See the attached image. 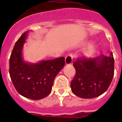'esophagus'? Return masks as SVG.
<instances>
[{"instance_id": "obj_1", "label": "esophagus", "mask_w": 122, "mask_h": 122, "mask_svg": "<svg viewBox=\"0 0 122 122\" xmlns=\"http://www.w3.org/2000/svg\"><path fill=\"white\" fill-rule=\"evenodd\" d=\"M73 54H69L66 56L65 57V64L66 65H70L73 62Z\"/></svg>"}]
</instances>
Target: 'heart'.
Here are the masks:
<instances>
[{"mask_svg":"<svg viewBox=\"0 0 122 122\" xmlns=\"http://www.w3.org/2000/svg\"><path fill=\"white\" fill-rule=\"evenodd\" d=\"M97 50V46L94 44H91L83 52V57L85 58H90L93 56Z\"/></svg>","mask_w":122,"mask_h":122,"instance_id":"heart-1","label":"heart"}]
</instances>
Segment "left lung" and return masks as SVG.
Wrapping results in <instances>:
<instances>
[{"label":"left lung","instance_id":"obj_1","mask_svg":"<svg viewBox=\"0 0 122 122\" xmlns=\"http://www.w3.org/2000/svg\"><path fill=\"white\" fill-rule=\"evenodd\" d=\"M101 55L95 58H79L73 63L76 75L71 82V91L82 98H93L104 93L114 74V59Z\"/></svg>","mask_w":122,"mask_h":122}]
</instances>
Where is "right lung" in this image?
Returning a JSON list of instances; mask_svg holds the SVG:
<instances>
[{"instance_id":"add662e5","label":"right lung","mask_w":122,"mask_h":122,"mask_svg":"<svg viewBox=\"0 0 122 122\" xmlns=\"http://www.w3.org/2000/svg\"><path fill=\"white\" fill-rule=\"evenodd\" d=\"M28 33H24L15 43L10 58L9 73L19 94L31 100H41L51 93L55 77L64 66L65 58L35 63L25 62L22 49Z\"/></svg>"}]
</instances>
